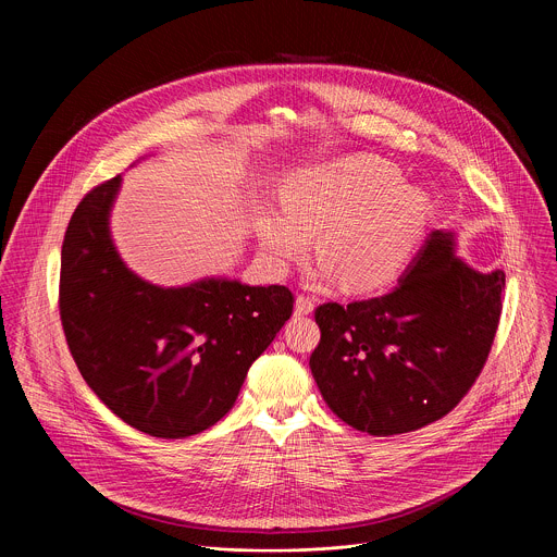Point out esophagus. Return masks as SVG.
Returning a JSON list of instances; mask_svg holds the SVG:
<instances>
[{"mask_svg":"<svg viewBox=\"0 0 557 557\" xmlns=\"http://www.w3.org/2000/svg\"><path fill=\"white\" fill-rule=\"evenodd\" d=\"M312 308H314V301L310 297H306V295H297L295 297V314H299V317L310 314Z\"/></svg>","mask_w":557,"mask_h":557,"instance_id":"1","label":"esophagus"}]
</instances>
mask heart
<instances>
[{
	"label": "heart",
	"mask_w": 557,
	"mask_h": 557,
	"mask_svg": "<svg viewBox=\"0 0 557 557\" xmlns=\"http://www.w3.org/2000/svg\"><path fill=\"white\" fill-rule=\"evenodd\" d=\"M374 156L295 172L284 200L262 209L258 235L267 258L286 267L306 258L320 236L326 280L342 275L355 293L376 290L401 275L432 213L430 196Z\"/></svg>",
	"instance_id": "obj_1"
}]
</instances>
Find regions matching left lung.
Wrapping results in <instances>:
<instances>
[{
	"label": "left lung",
	"mask_w": 557,
	"mask_h": 557,
	"mask_svg": "<svg viewBox=\"0 0 557 557\" xmlns=\"http://www.w3.org/2000/svg\"><path fill=\"white\" fill-rule=\"evenodd\" d=\"M505 271L471 269L456 235L432 231L392 293L324 304L310 372L329 408L372 436L406 434L451 412L492 350Z\"/></svg>",
	"instance_id": "obj_1"
}]
</instances>
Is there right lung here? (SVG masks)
<instances>
[{"label": "right lung", "instance_id": "right-lung-1", "mask_svg": "<svg viewBox=\"0 0 557 557\" xmlns=\"http://www.w3.org/2000/svg\"><path fill=\"white\" fill-rule=\"evenodd\" d=\"M121 181L95 187L70 218L59 284L65 342L119 419L156 438H187L233 408L295 299L277 284L202 277L156 286L138 277L110 233Z\"/></svg>", "mask_w": 557, "mask_h": 557}]
</instances>
